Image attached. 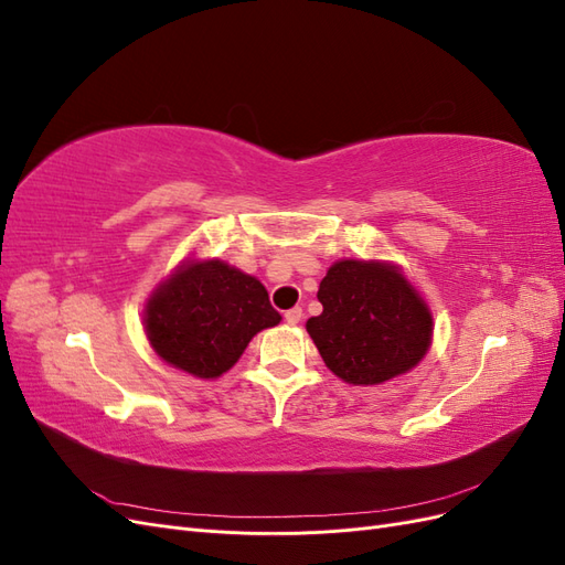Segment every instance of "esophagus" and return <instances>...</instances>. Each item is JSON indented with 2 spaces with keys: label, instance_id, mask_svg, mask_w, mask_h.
I'll return each instance as SVG.
<instances>
[{
  "label": "esophagus",
  "instance_id": "34e87169",
  "mask_svg": "<svg viewBox=\"0 0 565 565\" xmlns=\"http://www.w3.org/2000/svg\"><path fill=\"white\" fill-rule=\"evenodd\" d=\"M301 316H303V311H301V306H295V309H289V311H285V322H289V324H297V322L301 320Z\"/></svg>",
  "mask_w": 565,
  "mask_h": 565
}]
</instances>
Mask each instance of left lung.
<instances>
[{"instance_id":"left-lung-1","label":"left lung","mask_w":565,"mask_h":565,"mask_svg":"<svg viewBox=\"0 0 565 565\" xmlns=\"http://www.w3.org/2000/svg\"><path fill=\"white\" fill-rule=\"evenodd\" d=\"M322 313L306 320L324 365L355 386L413 370L431 347L434 318L398 266L341 259L318 289Z\"/></svg>"}]
</instances>
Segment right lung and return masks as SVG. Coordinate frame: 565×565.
<instances>
[{
    "label": "right lung",
    "instance_id": "1",
    "mask_svg": "<svg viewBox=\"0 0 565 565\" xmlns=\"http://www.w3.org/2000/svg\"><path fill=\"white\" fill-rule=\"evenodd\" d=\"M278 322L266 287L218 259L183 262L156 287L143 313L156 353L200 380L221 377L256 332Z\"/></svg>",
    "mask_w": 565,
    "mask_h": 565
}]
</instances>
